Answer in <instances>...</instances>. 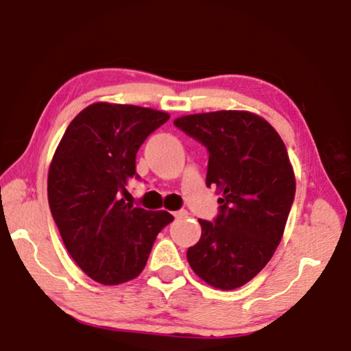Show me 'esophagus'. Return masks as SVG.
<instances>
[{
  "instance_id": "obj_1",
  "label": "esophagus",
  "mask_w": 351,
  "mask_h": 351,
  "mask_svg": "<svg viewBox=\"0 0 351 351\" xmlns=\"http://www.w3.org/2000/svg\"><path fill=\"white\" fill-rule=\"evenodd\" d=\"M187 215H189V213H187V211H186V210H178V211H175V213H173V216H175V218H176V219H181V218H187Z\"/></svg>"
}]
</instances>
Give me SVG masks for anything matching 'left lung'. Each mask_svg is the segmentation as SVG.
<instances>
[{
    "label": "left lung",
    "mask_w": 351,
    "mask_h": 351,
    "mask_svg": "<svg viewBox=\"0 0 351 351\" xmlns=\"http://www.w3.org/2000/svg\"><path fill=\"white\" fill-rule=\"evenodd\" d=\"M175 125L206 146V186L221 195L213 223L199 219L202 235L187 261L213 288H240L265 267L283 237L295 194L288 151L278 132L250 111L187 114Z\"/></svg>",
    "instance_id": "obj_1"
}]
</instances>
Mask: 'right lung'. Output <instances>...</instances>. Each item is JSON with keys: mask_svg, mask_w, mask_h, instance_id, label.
<instances>
[{"mask_svg": "<svg viewBox=\"0 0 351 351\" xmlns=\"http://www.w3.org/2000/svg\"><path fill=\"white\" fill-rule=\"evenodd\" d=\"M169 112L98 101L70 122L52 157L47 199L75 263L101 285H121L143 272L156 237L173 221L169 211L125 204L136 176V152Z\"/></svg>", "mask_w": 351, "mask_h": 351, "instance_id": "add662e5", "label": "right lung"}]
</instances>
